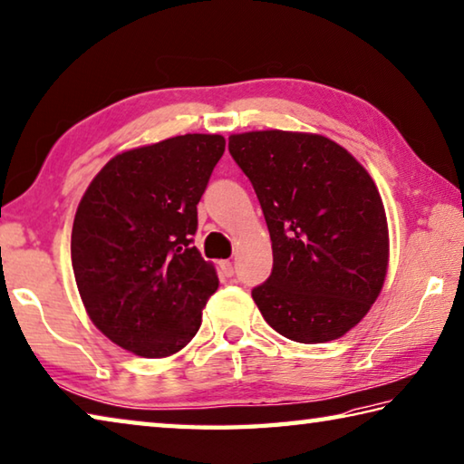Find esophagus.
Masks as SVG:
<instances>
[{
  "label": "esophagus",
  "mask_w": 464,
  "mask_h": 464,
  "mask_svg": "<svg viewBox=\"0 0 464 464\" xmlns=\"http://www.w3.org/2000/svg\"><path fill=\"white\" fill-rule=\"evenodd\" d=\"M218 266H221V272H223L227 277H231V276H233V264H231L229 259L221 261V264H218Z\"/></svg>",
  "instance_id": "34e87169"
}]
</instances>
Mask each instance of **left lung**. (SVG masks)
I'll return each instance as SVG.
<instances>
[{
    "mask_svg": "<svg viewBox=\"0 0 464 464\" xmlns=\"http://www.w3.org/2000/svg\"><path fill=\"white\" fill-rule=\"evenodd\" d=\"M272 237L274 269L251 296L285 339L334 341L361 323L383 288L390 231L369 172L318 133L229 136Z\"/></svg>",
    "mask_w": 464,
    "mask_h": 464,
    "instance_id": "8db88e82",
    "label": "left lung"
}]
</instances>
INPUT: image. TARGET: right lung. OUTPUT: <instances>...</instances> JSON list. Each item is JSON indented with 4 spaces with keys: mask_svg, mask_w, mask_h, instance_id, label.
Here are the masks:
<instances>
[{
    "mask_svg": "<svg viewBox=\"0 0 464 464\" xmlns=\"http://www.w3.org/2000/svg\"><path fill=\"white\" fill-rule=\"evenodd\" d=\"M223 151L217 133L121 151L82 195L71 237L74 280L92 324L121 349L162 359L197 334L218 277L192 235Z\"/></svg>",
    "mask_w": 464,
    "mask_h": 464,
    "instance_id": "add662e5",
    "label": "right lung"
}]
</instances>
